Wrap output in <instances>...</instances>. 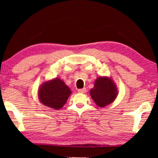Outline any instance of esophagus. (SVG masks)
I'll list each match as a JSON object with an SVG mask.
<instances>
[{
    "label": "esophagus",
    "mask_w": 158,
    "mask_h": 158,
    "mask_svg": "<svg viewBox=\"0 0 158 158\" xmlns=\"http://www.w3.org/2000/svg\"><path fill=\"white\" fill-rule=\"evenodd\" d=\"M78 92L80 93H85V92H86V89H85V88H84V89H79L78 90Z\"/></svg>",
    "instance_id": "1"
}]
</instances>
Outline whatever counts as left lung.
<instances>
[{
  "label": "left lung",
  "instance_id": "obj_1",
  "mask_svg": "<svg viewBox=\"0 0 158 158\" xmlns=\"http://www.w3.org/2000/svg\"><path fill=\"white\" fill-rule=\"evenodd\" d=\"M118 92L116 85L111 77H99L95 79L94 87L90 90V97L100 107L113 102Z\"/></svg>",
  "mask_w": 158,
  "mask_h": 158
}]
</instances>
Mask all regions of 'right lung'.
<instances>
[{
	"label": "right lung",
	"instance_id": "right-lung-1",
	"mask_svg": "<svg viewBox=\"0 0 158 158\" xmlns=\"http://www.w3.org/2000/svg\"><path fill=\"white\" fill-rule=\"evenodd\" d=\"M71 93L65 82L56 77L42 83L38 89V98L44 106L58 110L66 103Z\"/></svg>",
	"mask_w": 158,
	"mask_h": 158
}]
</instances>
